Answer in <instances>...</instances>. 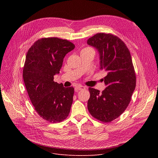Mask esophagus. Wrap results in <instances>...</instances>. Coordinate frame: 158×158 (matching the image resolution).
<instances>
[{
    "instance_id": "1",
    "label": "esophagus",
    "mask_w": 158,
    "mask_h": 158,
    "mask_svg": "<svg viewBox=\"0 0 158 158\" xmlns=\"http://www.w3.org/2000/svg\"><path fill=\"white\" fill-rule=\"evenodd\" d=\"M77 90H84V89H85V87H84V86H83V85H78V86H77L76 87V88Z\"/></svg>"
}]
</instances>
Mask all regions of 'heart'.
<instances>
[{
  "mask_svg": "<svg viewBox=\"0 0 158 158\" xmlns=\"http://www.w3.org/2000/svg\"><path fill=\"white\" fill-rule=\"evenodd\" d=\"M89 51H94L91 48H84L81 50V54L82 53H84V52H89Z\"/></svg>",
  "mask_w": 158,
  "mask_h": 158,
  "instance_id": "b5f03b06",
  "label": "heart"
}]
</instances>
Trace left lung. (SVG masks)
<instances>
[{
    "label": "left lung",
    "instance_id": "8db88e82",
    "mask_svg": "<svg viewBox=\"0 0 158 158\" xmlns=\"http://www.w3.org/2000/svg\"><path fill=\"white\" fill-rule=\"evenodd\" d=\"M87 43L98 51L100 69L107 74L103 79L106 87L101 93L99 90L89 88L88 110L98 120L110 123L126 109L136 87L131 56L124 42L111 34H96Z\"/></svg>",
    "mask_w": 158,
    "mask_h": 158
}]
</instances>
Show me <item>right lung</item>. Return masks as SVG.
Segmentation results:
<instances>
[{"label":"right lung","instance_id":"1","mask_svg":"<svg viewBox=\"0 0 158 158\" xmlns=\"http://www.w3.org/2000/svg\"><path fill=\"white\" fill-rule=\"evenodd\" d=\"M75 48L71 42L57 37L42 38L27 51L23 79L31 101L37 114L51 123H60L69 116L74 89L54 81L63 59Z\"/></svg>","mask_w":158,"mask_h":158}]
</instances>
